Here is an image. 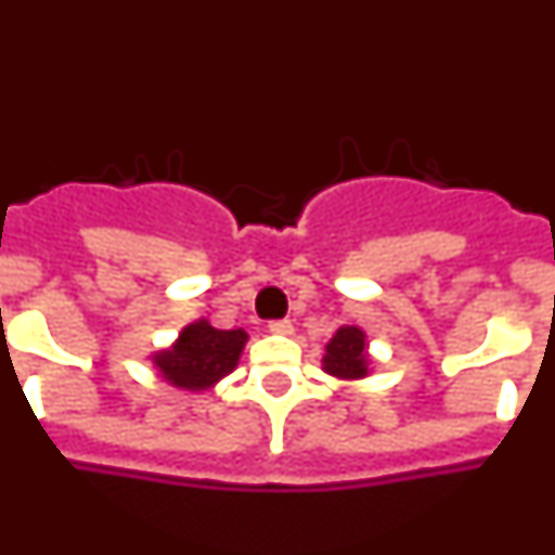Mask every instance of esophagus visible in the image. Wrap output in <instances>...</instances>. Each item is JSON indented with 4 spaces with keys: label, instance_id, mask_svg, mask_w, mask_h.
Segmentation results:
<instances>
[{
    "label": "esophagus",
    "instance_id": "obj_1",
    "mask_svg": "<svg viewBox=\"0 0 555 555\" xmlns=\"http://www.w3.org/2000/svg\"><path fill=\"white\" fill-rule=\"evenodd\" d=\"M269 331L278 333V336H288V333L294 331V325H292V320H274V322H269Z\"/></svg>",
    "mask_w": 555,
    "mask_h": 555
}]
</instances>
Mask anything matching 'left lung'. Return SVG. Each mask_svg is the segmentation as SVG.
Wrapping results in <instances>:
<instances>
[{
    "label": "left lung",
    "mask_w": 555,
    "mask_h": 555,
    "mask_svg": "<svg viewBox=\"0 0 555 555\" xmlns=\"http://www.w3.org/2000/svg\"><path fill=\"white\" fill-rule=\"evenodd\" d=\"M372 358L366 333L358 325H341L325 345L322 370L338 380H361L370 375Z\"/></svg>",
    "instance_id": "obj_1"
}]
</instances>
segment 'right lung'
Listing matches in <instances>:
<instances>
[{
	"instance_id": "1",
	"label": "right lung",
	"mask_w": 555,
	"mask_h": 555,
	"mask_svg": "<svg viewBox=\"0 0 555 555\" xmlns=\"http://www.w3.org/2000/svg\"><path fill=\"white\" fill-rule=\"evenodd\" d=\"M247 338L242 327L219 331L208 320H197L180 331L175 345L152 352V364L166 384L199 395L214 389L238 366Z\"/></svg>"
}]
</instances>
